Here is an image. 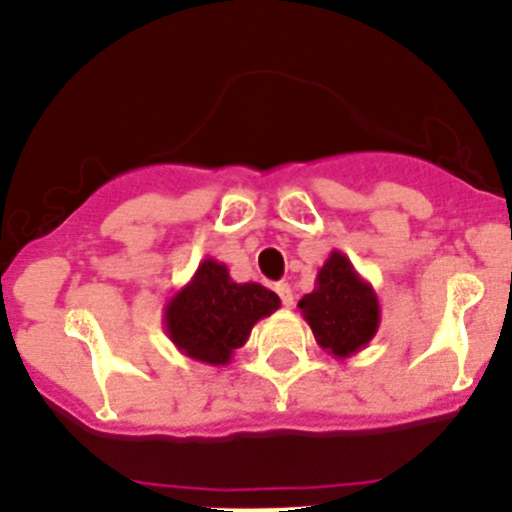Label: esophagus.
<instances>
[{
    "mask_svg": "<svg viewBox=\"0 0 512 512\" xmlns=\"http://www.w3.org/2000/svg\"><path fill=\"white\" fill-rule=\"evenodd\" d=\"M277 295H280L282 305L285 307H292V300H295V295H292V287L287 285V282H280V285H275Z\"/></svg>",
    "mask_w": 512,
    "mask_h": 512,
    "instance_id": "obj_1",
    "label": "esophagus"
}]
</instances>
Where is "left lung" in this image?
<instances>
[{"label": "left lung", "mask_w": 512, "mask_h": 512, "mask_svg": "<svg viewBox=\"0 0 512 512\" xmlns=\"http://www.w3.org/2000/svg\"><path fill=\"white\" fill-rule=\"evenodd\" d=\"M317 345L335 360L365 350L380 327V300L347 255L332 250L317 270L315 290L297 302Z\"/></svg>", "instance_id": "8db88e82"}]
</instances>
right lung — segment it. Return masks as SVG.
<instances>
[{
    "mask_svg": "<svg viewBox=\"0 0 512 512\" xmlns=\"http://www.w3.org/2000/svg\"><path fill=\"white\" fill-rule=\"evenodd\" d=\"M280 297L260 282H235L225 262H200L192 280L167 300L162 325L182 355L205 365H230L257 320L272 315Z\"/></svg>",
    "mask_w": 512,
    "mask_h": 512,
    "instance_id": "obj_1",
    "label": "right lung"
}]
</instances>
